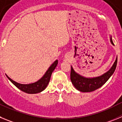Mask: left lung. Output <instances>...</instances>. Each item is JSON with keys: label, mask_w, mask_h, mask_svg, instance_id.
<instances>
[{"label": "left lung", "mask_w": 122, "mask_h": 122, "mask_svg": "<svg viewBox=\"0 0 122 122\" xmlns=\"http://www.w3.org/2000/svg\"><path fill=\"white\" fill-rule=\"evenodd\" d=\"M110 41L112 45L114 46L111 35H110ZM117 63V56L116 57V60L113 63L112 66L107 72H106L101 76L93 77H86L82 76L80 74L76 73L74 70L73 66H71V68L70 73L71 81L74 87L79 91L82 92H93L100 88L108 81L109 79L111 77L116 70Z\"/></svg>", "instance_id": "left-lung-1"}]
</instances>
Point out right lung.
<instances>
[{"mask_svg":"<svg viewBox=\"0 0 122 122\" xmlns=\"http://www.w3.org/2000/svg\"><path fill=\"white\" fill-rule=\"evenodd\" d=\"M58 64V60H55L53 63H52L51 65L46 71L43 76H42L39 80L35 82L31 83V84H22L17 82L15 81L13 79L8 77L6 74V77L11 82L15 85L17 88L21 90V91L25 92L29 94H35V93H40L42 91H43L46 87L48 86V84L50 81L51 76L52 73Z\"/></svg>","mask_w":122,"mask_h":122,"instance_id":"1","label":"right lung"}]
</instances>
